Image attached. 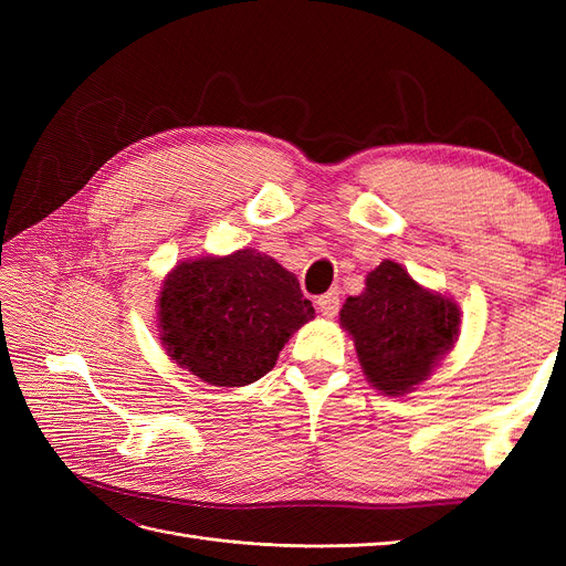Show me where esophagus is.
<instances>
[{"instance_id":"1","label":"esophagus","mask_w":566,"mask_h":566,"mask_svg":"<svg viewBox=\"0 0 566 566\" xmlns=\"http://www.w3.org/2000/svg\"><path fill=\"white\" fill-rule=\"evenodd\" d=\"M316 306H318V312H321L323 316L333 318V316L339 312V293H337V290H331V293L321 295V297L316 300Z\"/></svg>"}]
</instances>
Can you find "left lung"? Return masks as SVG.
<instances>
[{
    "label": "left lung",
    "mask_w": 566,
    "mask_h": 566,
    "mask_svg": "<svg viewBox=\"0 0 566 566\" xmlns=\"http://www.w3.org/2000/svg\"><path fill=\"white\" fill-rule=\"evenodd\" d=\"M339 323L354 337L368 382L399 397L422 382L458 335V306L422 290L408 271L385 260L368 273L361 295L342 304Z\"/></svg>",
    "instance_id": "left-lung-1"
}]
</instances>
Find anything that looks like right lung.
I'll return each instance as SVG.
<instances>
[{
    "label": "right lung",
    "mask_w": 566,
    "mask_h": 566,
    "mask_svg": "<svg viewBox=\"0 0 566 566\" xmlns=\"http://www.w3.org/2000/svg\"><path fill=\"white\" fill-rule=\"evenodd\" d=\"M310 318L314 306L295 273L256 250L181 262L160 293L167 354L217 387L260 380Z\"/></svg>",
    "instance_id": "add662e5"
}]
</instances>
